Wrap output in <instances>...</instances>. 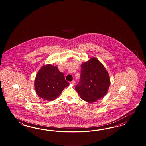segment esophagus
Segmentation results:
<instances>
[{"instance_id": "esophagus-1", "label": "esophagus", "mask_w": 146, "mask_h": 146, "mask_svg": "<svg viewBox=\"0 0 146 146\" xmlns=\"http://www.w3.org/2000/svg\"><path fill=\"white\" fill-rule=\"evenodd\" d=\"M75 83V81L74 80H73L72 81H71L70 82V84H74Z\"/></svg>"}]
</instances>
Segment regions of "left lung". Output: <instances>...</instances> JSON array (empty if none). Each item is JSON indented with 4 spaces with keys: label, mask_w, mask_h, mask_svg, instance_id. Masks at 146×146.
Wrapping results in <instances>:
<instances>
[{
    "label": "left lung",
    "mask_w": 146,
    "mask_h": 146,
    "mask_svg": "<svg viewBox=\"0 0 146 146\" xmlns=\"http://www.w3.org/2000/svg\"><path fill=\"white\" fill-rule=\"evenodd\" d=\"M80 78L75 90L83 100L93 103L104 96L110 85L108 72L103 65L93 58L81 66Z\"/></svg>",
    "instance_id": "obj_1"
}]
</instances>
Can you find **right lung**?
Segmentation results:
<instances>
[{
  "instance_id": "obj_1",
  "label": "right lung",
  "mask_w": 146,
  "mask_h": 146,
  "mask_svg": "<svg viewBox=\"0 0 146 146\" xmlns=\"http://www.w3.org/2000/svg\"><path fill=\"white\" fill-rule=\"evenodd\" d=\"M69 83L64 78V74L57 67L51 64L44 66L38 71L35 79L34 86L38 96L47 101H53L58 97Z\"/></svg>"
}]
</instances>
